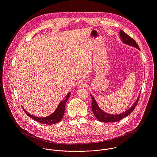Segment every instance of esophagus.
I'll list each match as a JSON object with an SVG mask.
<instances>
[{
  "instance_id": "esophagus-1",
  "label": "esophagus",
  "mask_w": 157,
  "mask_h": 157,
  "mask_svg": "<svg viewBox=\"0 0 157 157\" xmlns=\"http://www.w3.org/2000/svg\"><path fill=\"white\" fill-rule=\"evenodd\" d=\"M86 84L84 81H79V82H78V86L79 87H80V88L84 87H86Z\"/></svg>"
}]
</instances>
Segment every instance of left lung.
I'll list each match as a JSON object with an SVG mask.
<instances>
[{
  "label": "left lung",
  "mask_w": 157,
  "mask_h": 157,
  "mask_svg": "<svg viewBox=\"0 0 157 157\" xmlns=\"http://www.w3.org/2000/svg\"><path fill=\"white\" fill-rule=\"evenodd\" d=\"M120 36H121V38L122 40V41L127 44H129V45H131L133 47H136L137 49L140 50L139 47L137 44V43H136V41L134 40L132 38H131L129 35H128L127 33H125L124 31L121 30L120 31ZM140 95L139 98H137V101L135 102V103L133 104V105L127 111L124 112V113L118 114V115H114V114H107L103 112L98 106V105L97 104V102L96 101V100L94 99V97L91 94V97L92 99V110L93 113L94 114V116H96V117L98 119V120H99V121L102 122H117L121 121V119H122L123 118L125 117L126 116H127L128 115H129L132 112L133 110V109L136 108L138 101L139 100V98H140Z\"/></svg>",
  "instance_id": "1"
}]
</instances>
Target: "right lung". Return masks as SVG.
<instances>
[{
  "label": "right lung",
  "instance_id": "obj_1",
  "mask_svg": "<svg viewBox=\"0 0 157 157\" xmlns=\"http://www.w3.org/2000/svg\"><path fill=\"white\" fill-rule=\"evenodd\" d=\"M71 93H69L68 94L66 95V99L65 100L62 101L58 105L57 109H56V110L54 112V113L50 115L48 117H36L35 116H33L32 115L29 114L24 109V108H23L24 112L25 113V114L29 116L30 118L34 119L35 121L41 123V124H47V125H52V124H56L58 122H59L63 118L64 113V110H65V105H66V102L68 101V99L70 98Z\"/></svg>",
  "mask_w": 157,
  "mask_h": 157
}]
</instances>
